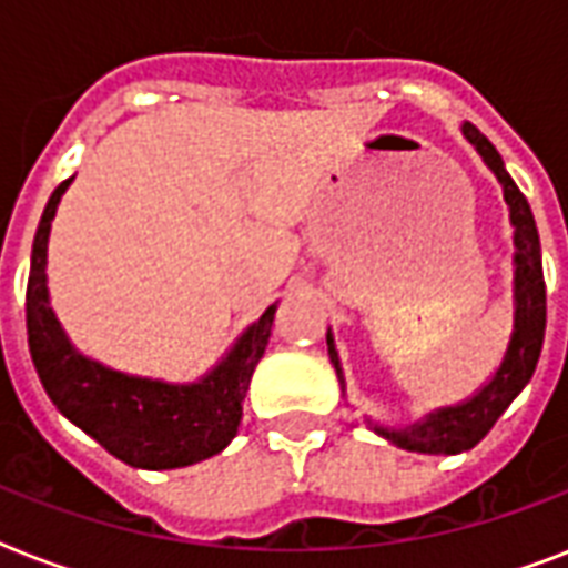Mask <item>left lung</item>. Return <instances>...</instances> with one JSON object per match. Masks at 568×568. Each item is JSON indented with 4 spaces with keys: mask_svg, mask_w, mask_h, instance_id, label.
I'll list each match as a JSON object with an SVG mask.
<instances>
[{
    "mask_svg": "<svg viewBox=\"0 0 568 568\" xmlns=\"http://www.w3.org/2000/svg\"><path fill=\"white\" fill-rule=\"evenodd\" d=\"M463 135L477 146V153L484 155V162L493 168L504 189V200L510 205V221L516 226L513 232V244H516V324H513V338L504 356L501 368L489 379L471 400L459 406H448L439 413H430L424 422L413 427H379L374 430L395 442L397 448L415 450V454H459V450L475 448L477 442L484 439L486 433L493 430V424L501 418V413L513 404V397L519 395L521 388L528 386L539 363V351H542V338H546V276H542V253H539V232L534 212H530L528 200L516 189L510 173L504 168L501 155L489 144V138L480 135V129L471 123H463ZM327 351L329 363L336 365L338 379L342 377V365L338 354L333 347V336L327 333Z\"/></svg>",
    "mask_w": 568,
    "mask_h": 568,
    "instance_id": "8db88e82",
    "label": "left lung"
}]
</instances>
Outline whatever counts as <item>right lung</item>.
Segmentation results:
<instances>
[{
    "mask_svg": "<svg viewBox=\"0 0 568 568\" xmlns=\"http://www.w3.org/2000/svg\"><path fill=\"white\" fill-rule=\"evenodd\" d=\"M52 191L31 244L26 329L38 377L61 413L102 448L135 468H180L212 457L239 433L250 377L265 354L276 306L239 338L209 377L191 386L126 377L91 363L67 342L47 292V241L61 194Z\"/></svg>",
    "mask_w": 568,
    "mask_h": 568,
    "instance_id": "1",
    "label": "right lung"
}]
</instances>
